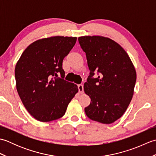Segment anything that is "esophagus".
Listing matches in <instances>:
<instances>
[{"mask_svg":"<svg viewBox=\"0 0 156 156\" xmlns=\"http://www.w3.org/2000/svg\"><path fill=\"white\" fill-rule=\"evenodd\" d=\"M78 91L80 92V94L83 93L84 92V87H83V85L82 84H78Z\"/></svg>","mask_w":156,"mask_h":156,"instance_id":"34e87169","label":"esophagus"}]
</instances>
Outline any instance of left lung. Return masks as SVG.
I'll return each mask as SVG.
<instances>
[{
  "label": "left lung",
  "mask_w": 156,
  "mask_h": 156,
  "mask_svg": "<svg viewBox=\"0 0 156 156\" xmlns=\"http://www.w3.org/2000/svg\"><path fill=\"white\" fill-rule=\"evenodd\" d=\"M87 55L90 75L84 85L90 104L84 108L91 120L111 124L121 117L133 97L136 72L120 45L101 36L78 38ZM97 71L98 77L94 78Z\"/></svg>",
  "instance_id": "obj_1"
}]
</instances>
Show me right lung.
<instances>
[{
	"mask_svg": "<svg viewBox=\"0 0 156 156\" xmlns=\"http://www.w3.org/2000/svg\"><path fill=\"white\" fill-rule=\"evenodd\" d=\"M76 37L55 36L29 45L15 66L16 90L25 108L41 122L64 115L78 91L77 85L64 80L63 59L74 47ZM60 74L61 77L57 75Z\"/></svg>",
	"mask_w": 156,
	"mask_h": 156,
	"instance_id": "right-lung-1",
	"label": "right lung"
}]
</instances>
